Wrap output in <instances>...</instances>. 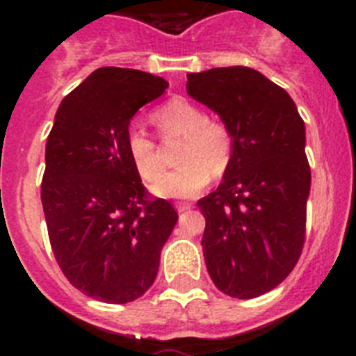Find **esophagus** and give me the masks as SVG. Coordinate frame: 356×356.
<instances>
[{
	"mask_svg": "<svg viewBox=\"0 0 356 356\" xmlns=\"http://www.w3.org/2000/svg\"><path fill=\"white\" fill-rule=\"evenodd\" d=\"M193 209V205H191V203H176V210H178V212H187V210H191Z\"/></svg>",
	"mask_w": 356,
	"mask_h": 356,
	"instance_id": "obj_1",
	"label": "esophagus"
}]
</instances>
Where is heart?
<instances>
[{
  "mask_svg": "<svg viewBox=\"0 0 356 356\" xmlns=\"http://www.w3.org/2000/svg\"><path fill=\"white\" fill-rule=\"evenodd\" d=\"M162 139L181 137L175 171L159 176L151 191L160 197H193L210 181V175H222L234 159V134L219 119L207 118L205 110L185 97H172L151 114ZM127 153L144 181H153L163 169L159 147L139 130L127 135Z\"/></svg>",
  "mask_w": 356,
  "mask_h": 356,
  "instance_id": "heart-1",
  "label": "heart"
}]
</instances>
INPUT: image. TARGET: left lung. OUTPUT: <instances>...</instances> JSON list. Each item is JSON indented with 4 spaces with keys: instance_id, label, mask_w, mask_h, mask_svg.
<instances>
[{
    "instance_id": "left-lung-1",
    "label": "left lung",
    "mask_w": 356,
    "mask_h": 356,
    "mask_svg": "<svg viewBox=\"0 0 356 356\" xmlns=\"http://www.w3.org/2000/svg\"><path fill=\"white\" fill-rule=\"evenodd\" d=\"M187 80L188 96L217 112L235 143L221 185L197 201L207 269L219 291L251 300L278 287L301 257L310 193L305 122L292 97L251 67Z\"/></svg>"
}]
</instances>
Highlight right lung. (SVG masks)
I'll use <instances>...</instances> for the list:
<instances>
[{"label":"right lung","mask_w":356,"mask_h":356,"mask_svg":"<svg viewBox=\"0 0 356 356\" xmlns=\"http://www.w3.org/2000/svg\"><path fill=\"white\" fill-rule=\"evenodd\" d=\"M165 87L137 69H96L62 99L48 135L40 200L53 254L72 287L105 303H130L153 285L178 221L127 153L130 119Z\"/></svg>","instance_id":"right-lung-1"}]
</instances>
